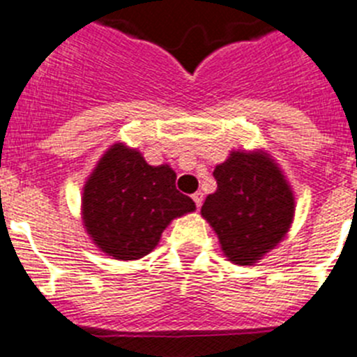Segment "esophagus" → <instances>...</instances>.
<instances>
[{"mask_svg": "<svg viewBox=\"0 0 357 357\" xmlns=\"http://www.w3.org/2000/svg\"><path fill=\"white\" fill-rule=\"evenodd\" d=\"M193 202H195V206H197V209H200L202 202H204V195H202L200 191H197V193L193 195Z\"/></svg>", "mask_w": 357, "mask_h": 357, "instance_id": "34e87169", "label": "esophagus"}]
</instances>
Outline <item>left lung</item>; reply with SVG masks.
Segmentation results:
<instances>
[{
	"label": "left lung",
	"instance_id": "obj_1",
	"mask_svg": "<svg viewBox=\"0 0 357 357\" xmlns=\"http://www.w3.org/2000/svg\"><path fill=\"white\" fill-rule=\"evenodd\" d=\"M213 175L218 188L204 202L202 216L229 261L250 266L288 234L295 214L291 188L263 150L230 151Z\"/></svg>",
	"mask_w": 357,
	"mask_h": 357
}]
</instances>
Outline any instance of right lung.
<instances>
[{
  "label": "right lung",
  "instance_id": "obj_1",
  "mask_svg": "<svg viewBox=\"0 0 357 357\" xmlns=\"http://www.w3.org/2000/svg\"><path fill=\"white\" fill-rule=\"evenodd\" d=\"M175 181L168 164L150 166L141 151L112 144L98 160L82 197V220L94 245L119 261L150 254L172 220L197 209Z\"/></svg>",
  "mask_w": 357,
  "mask_h": 357
}]
</instances>
